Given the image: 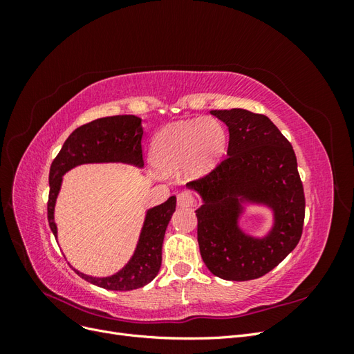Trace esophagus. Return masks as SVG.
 <instances>
[{"label": "esophagus", "instance_id": "esophagus-1", "mask_svg": "<svg viewBox=\"0 0 354 354\" xmlns=\"http://www.w3.org/2000/svg\"><path fill=\"white\" fill-rule=\"evenodd\" d=\"M177 205L180 208H190L195 205V196L190 194V192H181L177 195Z\"/></svg>", "mask_w": 354, "mask_h": 354}]
</instances>
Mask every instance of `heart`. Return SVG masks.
<instances>
[{
	"instance_id": "heart-1",
	"label": "heart",
	"mask_w": 354,
	"mask_h": 354,
	"mask_svg": "<svg viewBox=\"0 0 354 354\" xmlns=\"http://www.w3.org/2000/svg\"><path fill=\"white\" fill-rule=\"evenodd\" d=\"M227 149V133L214 118H194L165 127L153 140L152 158L164 174L186 165L190 177L199 178L216 168Z\"/></svg>"
}]
</instances>
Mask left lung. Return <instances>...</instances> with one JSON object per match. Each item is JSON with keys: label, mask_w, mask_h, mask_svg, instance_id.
Wrapping results in <instances>:
<instances>
[{"label": "left lung", "mask_w": 354, "mask_h": 354, "mask_svg": "<svg viewBox=\"0 0 354 354\" xmlns=\"http://www.w3.org/2000/svg\"><path fill=\"white\" fill-rule=\"evenodd\" d=\"M229 128L227 158L186 185L202 199L195 211L198 243L208 270L224 281H251L273 270L299 242L304 190L294 149L266 115L246 109L211 111ZM246 205L269 207L264 237L240 227Z\"/></svg>", "instance_id": "obj_1"}]
</instances>
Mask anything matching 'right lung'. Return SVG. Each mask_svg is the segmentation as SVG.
I'll return each mask as SVG.
<instances>
[{
  "mask_svg": "<svg viewBox=\"0 0 354 354\" xmlns=\"http://www.w3.org/2000/svg\"><path fill=\"white\" fill-rule=\"evenodd\" d=\"M143 127L142 118L134 115H116L100 118L78 127L63 143L59 155L50 167V195L47 216L50 229L57 239L55 221L56 199L62 187L63 176L82 164L121 162L143 168L142 153ZM176 211V196L168 198L158 207L146 211L143 227L134 254L120 272L106 277H94L81 273L87 282L109 291H131L152 282L162 263V243L168 223Z\"/></svg>",
  "mask_w": 354,
  "mask_h": 354,
  "instance_id": "1",
  "label": "right lung"
}]
</instances>
